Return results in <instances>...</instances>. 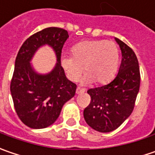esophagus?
<instances>
[{"instance_id": "1", "label": "esophagus", "mask_w": 155, "mask_h": 155, "mask_svg": "<svg viewBox=\"0 0 155 155\" xmlns=\"http://www.w3.org/2000/svg\"><path fill=\"white\" fill-rule=\"evenodd\" d=\"M85 92V89H83V88H81L80 87H78L77 88H76V94H82V93H84Z\"/></svg>"}]
</instances>
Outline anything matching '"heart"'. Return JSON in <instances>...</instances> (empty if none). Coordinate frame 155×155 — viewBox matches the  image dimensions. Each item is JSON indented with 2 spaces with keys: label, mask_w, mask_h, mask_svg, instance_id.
Masks as SVG:
<instances>
[{
  "label": "heart",
  "mask_w": 155,
  "mask_h": 155,
  "mask_svg": "<svg viewBox=\"0 0 155 155\" xmlns=\"http://www.w3.org/2000/svg\"><path fill=\"white\" fill-rule=\"evenodd\" d=\"M71 53L72 56H64L60 61L68 78L78 81L84 67V81L96 84L105 83L112 78L120 57L117 45L107 40L80 42L72 47Z\"/></svg>",
  "instance_id": "1"
}]
</instances>
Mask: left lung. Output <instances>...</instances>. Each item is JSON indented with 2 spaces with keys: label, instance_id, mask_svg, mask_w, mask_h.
Here are the masks:
<instances>
[{
  "label": "left lung",
  "instance_id": "left-lung-1",
  "mask_svg": "<svg viewBox=\"0 0 155 155\" xmlns=\"http://www.w3.org/2000/svg\"><path fill=\"white\" fill-rule=\"evenodd\" d=\"M115 40L122 52L118 73L109 84L87 90L91 102L83 111L87 124L100 132H112L129 117L140 85L139 61L134 51L120 39Z\"/></svg>",
  "mask_w": 155,
  "mask_h": 155
}]
</instances>
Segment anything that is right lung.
<instances>
[{
    "label": "right lung",
    "instance_id": "right-lung-1",
    "mask_svg": "<svg viewBox=\"0 0 155 155\" xmlns=\"http://www.w3.org/2000/svg\"><path fill=\"white\" fill-rule=\"evenodd\" d=\"M68 38L66 30L49 27L27 38L17 53L10 92L17 116L31 128L50 126L59 117L63 105L75 95L76 84L66 77L60 63L62 48ZM45 44L53 47L57 63L49 74L39 75L29 61Z\"/></svg>",
    "mask_w": 155,
    "mask_h": 155
}]
</instances>
